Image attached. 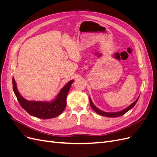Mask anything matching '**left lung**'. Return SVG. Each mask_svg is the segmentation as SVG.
<instances>
[{
	"instance_id": "left-lung-1",
	"label": "left lung",
	"mask_w": 157,
	"mask_h": 157,
	"mask_svg": "<svg viewBox=\"0 0 157 157\" xmlns=\"http://www.w3.org/2000/svg\"><path fill=\"white\" fill-rule=\"evenodd\" d=\"M139 97L137 98V99H136V100L134 103H132L130 106H128L126 109H123L122 111H118V112H115V113H108V112H105V111H101L100 109H99L98 108H97L96 106L94 105V103H92V99H91V98H90V97L89 98V99H90V105H91L92 108L94 109V111H95V112H96L97 113H98L99 115H100L103 116V117H120V116L123 115L126 112H128V111L130 110L131 109H132L133 107H134V105H136V103H137V100H138Z\"/></svg>"
}]
</instances>
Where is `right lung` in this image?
<instances>
[{
    "mask_svg": "<svg viewBox=\"0 0 157 157\" xmlns=\"http://www.w3.org/2000/svg\"><path fill=\"white\" fill-rule=\"evenodd\" d=\"M74 80H71L60 90L56 98L52 102L28 101L23 98L17 88L15 79L12 78L13 90L17 99V101L21 107L31 116L42 119L55 118L63 113L66 107V99L71 84Z\"/></svg>",
    "mask_w": 157,
    "mask_h": 157,
    "instance_id": "right-lung-1",
    "label": "right lung"
}]
</instances>
